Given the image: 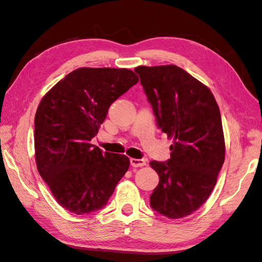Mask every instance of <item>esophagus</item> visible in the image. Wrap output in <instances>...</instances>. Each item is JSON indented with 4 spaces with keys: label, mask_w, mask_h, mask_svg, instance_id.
Instances as JSON below:
<instances>
[{
    "label": "esophagus",
    "mask_w": 262,
    "mask_h": 262,
    "mask_svg": "<svg viewBox=\"0 0 262 262\" xmlns=\"http://www.w3.org/2000/svg\"><path fill=\"white\" fill-rule=\"evenodd\" d=\"M130 163L132 167H142V166L146 165L145 160H138V158H131Z\"/></svg>",
    "instance_id": "esophagus-1"
}]
</instances>
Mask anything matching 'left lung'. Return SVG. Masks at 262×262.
Segmentation results:
<instances>
[{
    "mask_svg": "<svg viewBox=\"0 0 262 262\" xmlns=\"http://www.w3.org/2000/svg\"><path fill=\"white\" fill-rule=\"evenodd\" d=\"M157 126L173 139L170 158L149 163L160 182L150 208L175 220L208 200L224 163L225 143L220 109L213 94L177 66L138 67Z\"/></svg>",
    "mask_w": 262,
    "mask_h": 262,
    "instance_id": "left-lung-1",
    "label": "left lung"
}]
</instances>
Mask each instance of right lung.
<instances>
[{"instance_id":"1","label":"right lung","mask_w":262,"mask_h":262,"mask_svg":"<svg viewBox=\"0 0 262 262\" xmlns=\"http://www.w3.org/2000/svg\"><path fill=\"white\" fill-rule=\"evenodd\" d=\"M139 82L128 69L81 68L45 95L35 116L37 168L62 208L102 209L126 172L125 155L91 144L115 100Z\"/></svg>"}]
</instances>
